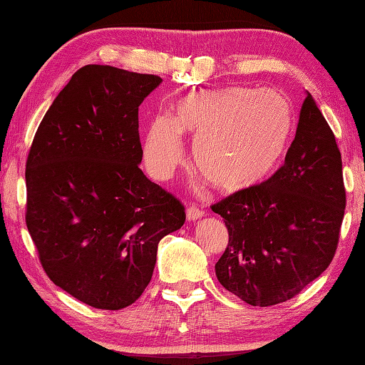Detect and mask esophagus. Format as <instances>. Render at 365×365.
I'll use <instances>...</instances> for the list:
<instances>
[{"label": "esophagus", "mask_w": 365, "mask_h": 365, "mask_svg": "<svg viewBox=\"0 0 365 365\" xmlns=\"http://www.w3.org/2000/svg\"><path fill=\"white\" fill-rule=\"evenodd\" d=\"M202 216H204V212L197 207H190L187 210V220L188 221H196L199 218H202Z\"/></svg>", "instance_id": "1"}]
</instances>
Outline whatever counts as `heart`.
<instances>
[{
  "instance_id": "b5f03b06",
  "label": "heart",
  "mask_w": 365,
  "mask_h": 365,
  "mask_svg": "<svg viewBox=\"0 0 365 365\" xmlns=\"http://www.w3.org/2000/svg\"><path fill=\"white\" fill-rule=\"evenodd\" d=\"M290 110L273 91L222 88L178 100L170 118L147 130L144 163L157 180H168L185 160L182 135L195 141L200 174L226 192L259 185L281 160L290 133Z\"/></svg>"
}]
</instances>
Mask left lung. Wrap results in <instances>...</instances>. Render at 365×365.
<instances>
[{"instance_id":"1","label":"left lung","mask_w":365,"mask_h":365,"mask_svg":"<svg viewBox=\"0 0 365 365\" xmlns=\"http://www.w3.org/2000/svg\"><path fill=\"white\" fill-rule=\"evenodd\" d=\"M345 204L336 136L307 92L284 165L263 183L212 205L229 232L216 277L251 306L293 298L329 267Z\"/></svg>"}]
</instances>
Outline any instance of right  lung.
Listing matches in <instances>:
<instances>
[{
	"instance_id": "add662e5",
	"label": "right lung",
	"mask_w": 365,
	"mask_h": 365,
	"mask_svg": "<svg viewBox=\"0 0 365 365\" xmlns=\"http://www.w3.org/2000/svg\"><path fill=\"white\" fill-rule=\"evenodd\" d=\"M161 81L81 67L43 115L26 160V227L46 276L105 311L141 297L160 240L187 216L138 166V110Z\"/></svg>"
}]
</instances>
